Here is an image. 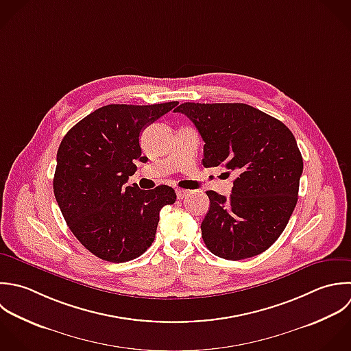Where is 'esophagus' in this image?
<instances>
[{
	"mask_svg": "<svg viewBox=\"0 0 351 351\" xmlns=\"http://www.w3.org/2000/svg\"><path fill=\"white\" fill-rule=\"evenodd\" d=\"M187 194H189V190H183V189H178V190H176V195H178L179 199L184 198Z\"/></svg>",
	"mask_w": 351,
	"mask_h": 351,
	"instance_id": "esophagus-1",
	"label": "esophagus"
}]
</instances>
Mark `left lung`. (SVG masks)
Listing matches in <instances>:
<instances>
[{"label":"left lung","mask_w":351,"mask_h":351,"mask_svg":"<svg viewBox=\"0 0 351 351\" xmlns=\"http://www.w3.org/2000/svg\"><path fill=\"white\" fill-rule=\"evenodd\" d=\"M175 112L201 134L204 167L237 175L230 198L206 191L210 208L201 224L206 247L232 261L261 254L282 235L298 201L304 161L293 132L246 104L184 102Z\"/></svg>","instance_id":"8db88e82"}]
</instances>
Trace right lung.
<instances>
[{
  "label": "right lung",
  "mask_w": 351,
  "mask_h": 351,
  "mask_svg": "<svg viewBox=\"0 0 351 351\" xmlns=\"http://www.w3.org/2000/svg\"><path fill=\"white\" fill-rule=\"evenodd\" d=\"M176 105H106L75 124L60 143L56 201L76 239L101 260L125 263L143 254L154 241L160 210L176 201L165 184L127 186L135 161H147L141 132Z\"/></svg>",
  "instance_id": "right-lung-1"
}]
</instances>
